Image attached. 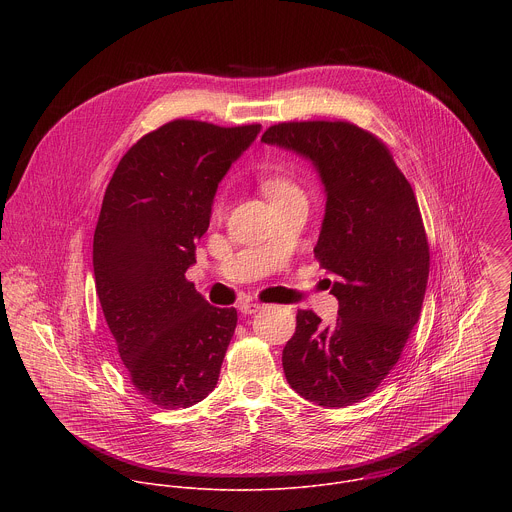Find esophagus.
<instances>
[{
	"mask_svg": "<svg viewBox=\"0 0 512 512\" xmlns=\"http://www.w3.org/2000/svg\"><path fill=\"white\" fill-rule=\"evenodd\" d=\"M260 309H262V305L256 303V301H244V303L238 305V311H240L242 315H252V313H258Z\"/></svg>",
	"mask_w": 512,
	"mask_h": 512,
	"instance_id": "obj_1",
	"label": "esophagus"
}]
</instances>
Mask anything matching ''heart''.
Masks as SVG:
<instances>
[{"mask_svg":"<svg viewBox=\"0 0 512 512\" xmlns=\"http://www.w3.org/2000/svg\"><path fill=\"white\" fill-rule=\"evenodd\" d=\"M262 189H264V193H266V197L270 201H276V199H282V197H288V195L297 193V189L293 187L290 181H286L284 177H276V175L266 177L262 181ZM215 213H220V205L215 207Z\"/></svg>","mask_w":512,"mask_h":512,"instance_id":"obj_1","label":"heart"}]
</instances>
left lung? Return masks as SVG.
<instances>
[{"label":"left lung","mask_w":512,"mask_h":512,"mask_svg":"<svg viewBox=\"0 0 512 512\" xmlns=\"http://www.w3.org/2000/svg\"><path fill=\"white\" fill-rule=\"evenodd\" d=\"M268 146L307 159L323 185L315 258L335 280L337 319L297 311L282 365L293 390L323 408L361 402L398 363L420 319L430 250L412 185L372 134L347 122H288Z\"/></svg>","instance_id":"1"}]
</instances>
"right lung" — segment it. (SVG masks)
Returning a JSON list of instances; mask_svg holds the SVG:
<instances>
[{
	"instance_id": "add662e5",
	"label": "right lung",
	"mask_w": 512,
	"mask_h": 512,
	"mask_svg": "<svg viewBox=\"0 0 512 512\" xmlns=\"http://www.w3.org/2000/svg\"><path fill=\"white\" fill-rule=\"evenodd\" d=\"M260 130L169 122L108 183L92 246L96 293L134 386L159 408H189L217 386L238 315L211 305L185 272L220 181Z\"/></svg>"
}]
</instances>
